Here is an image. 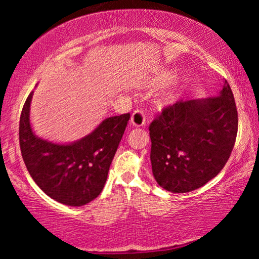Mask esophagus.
Here are the masks:
<instances>
[{
    "label": "esophagus",
    "mask_w": 259,
    "mask_h": 259,
    "mask_svg": "<svg viewBox=\"0 0 259 259\" xmlns=\"http://www.w3.org/2000/svg\"><path fill=\"white\" fill-rule=\"evenodd\" d=\"M131 124L134 126H143L145 124L146 122V114L145 112L143 111V109H136V111L133 113V115H131Z\"/></svg>",
    "instance_id": "esophagus-1"
}]
</instances>
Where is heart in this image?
<instances>
[{"label":"heart","instance_id":"1","mask_svg":"<svg viewBox=\"0 0 259 259\" xmlns=\"http://www.w3.org/2000/svg\"><path fill=\"white\" fill-rule=\"evenodd\" d=\"M166 78H168V76L166 75H161L159 78H157V81L159 82H163V81H165ZM174 100V96H172V94H170V93H168L166 94L164 97H163V103L164 104H169V103H171Z\"/></svg>","mask_w":259,"mask_h":259}]
</instances>
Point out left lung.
I'll use <instances>...</instances> for the list:
<instances>
[{"label":"left lung","mask_w":259,"mask_h":259,"mask_svg":"<svg viewBox=\"0 0 259 259\" xmlns=\"http://www.w3.org/2000/svg\"><path fill=\"white\" fill-rule=\"evenodd\" d=\"M238 123L227 81L216 97L182 99L164 107L148 128L157 184L169 192L186 193L216 177L233 150Z\"/></svg>","instance_id":"8db88e82"}]
</instances>
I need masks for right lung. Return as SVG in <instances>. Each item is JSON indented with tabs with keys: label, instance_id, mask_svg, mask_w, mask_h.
<instances>
[{
	"label": "right lung",
	"instance_id": "add662e5",
	"mask_svg": "<svg viewBox=\"0 0 259 259\" xmlns=\"http://www.w3.org/2000/svg\"><path fill=\"white\" fill-rule=\"evenodd\" d=\"M33 91L19 121V144L26 168L37 186L58 202L78 207L97 198L124 134L130 113L105 119L90 135L69 145L36 137L29 123Z\"/></svg>",
	"mask_w": 259,
	"mask_h": 259
}]
</instances>
